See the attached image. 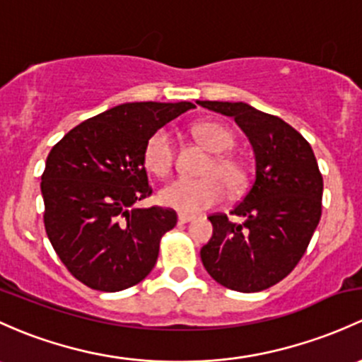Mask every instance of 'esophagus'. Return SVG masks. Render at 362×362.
Wrapping results in <instances>:
<instances>
[{"instance_id":"esophagus-1","label":"esophagus","mask_w":362,"mask_h":362,"mask_svg":"<svg viewBox=\"0 0 362 362\" xmlns=\"http://www.w3.org/2000/svg\"><path fill=\"white\" fill-rule=\"evenodd\" d=\"M196 218L194 215H187V213H178V223H189Z\"/></svg>"}]
</instances>
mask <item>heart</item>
I'll list each match as a JSON object with an SVG mask.
<instances>
[{
    "label": "heart",
    "instance_id": "heart-1",
    "mask_svg": "<svg viewBox=\"0 0 362 362\" xmlns=\"http://www.w3.org/2000/svg\"><path fill=\"white\" fill-rule=\"evenodd\" d=\"M194 135L215 156L208 161L199 180L177 178L159 191V203L180 213H197L215 206L226 197V187L238 191L246 182V170L243 163L227 151L234 146V135L218 123H197ZM175 161L173 133L170 128H159L147 140L144 147V163L152 173L165 177L171 171Z\"/></svg>",
    "mask_w": 362,
    "mask_h": 362
}]
</instances>
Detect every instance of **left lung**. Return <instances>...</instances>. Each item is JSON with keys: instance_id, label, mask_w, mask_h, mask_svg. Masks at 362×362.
Instances as JSON below:
<instances>
[{"instance_id": "obj_1", "label": "left lung", "mask_w": 362, "mask_h": 362, "mask_svg": "<svg viewBox=\"0 0 362 362\" xmlns=\"http://www.w3.org/2000/svg\"><path fill=\"white\" fill-rule=\"evenodd\" d=\"M234 117L255 152V178L230 215L208 220L213 235L201 248L208 274L234 291L267 290L290 274L309 246L322 211V175L310 144L286 121L245 102L197 100Z\"/></svg>"}]
</instances>
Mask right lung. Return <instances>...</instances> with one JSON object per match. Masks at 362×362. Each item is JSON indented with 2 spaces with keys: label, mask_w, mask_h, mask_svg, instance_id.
I'll return each mask as SVG.
<instances>
[{
  "label": "right lung",
  "mask_w": 362,
  "mask_h": 362,
  "mask_svg": "<svg viewBox=\"0 0 362 362\" xmlns=\"http://www.w3.org/2000/svg\"><path fill=\"white\" fill-rule=\"evenodd\" d=\"M191 102H132L83 121L53 146L41 175L45 229L67 271L98 291H121L154 269L177 226L171 208H135L152 194L144 147Z\"/></svg>",
  "instance_id": "1"
}]
</instances>
